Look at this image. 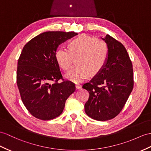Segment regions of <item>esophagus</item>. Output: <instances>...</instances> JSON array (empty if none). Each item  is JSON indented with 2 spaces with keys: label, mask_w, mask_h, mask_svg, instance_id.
Returning a JSON list of instances; mask_svg holds the SVG:
<instances>
[{
  "label": "esophagus",
  "mask_w": 151,
  "mask_h": 151,
  "mask_svg": "<svg viewBox=\"0 0 151 151\" xmlns=\"http://www.w3.org/2000/svg\"><path fill=\"white\" fill-rule=\"evenodd\" d=\"M76 88L77 90H80L81 88V86L80 84H76Z\"/></svg>",
  "instance_id": "obj_1"
}]
</instances>
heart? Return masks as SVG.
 <instances>
[{
    "instance_id": "1",
    "label": "heart",
    "mask_w": 151,
    "mask_h": 151,
    "mask_svg": "<svg viewBox=\"0 0 151 151\" xmlns=\"http://www.w3.org/2000/svg\"><path fill=\"white\" fill-rule=\"evenodd\" d=\"M67 50L63 47L57 49L55 59L64 70L70 67L72 58L76 65L65 75V78L79 83L89 76L93 77L101 72L107 60L108 49L105 42L85 35H81L68 43Z\"/></svg>"
}]
</instances>
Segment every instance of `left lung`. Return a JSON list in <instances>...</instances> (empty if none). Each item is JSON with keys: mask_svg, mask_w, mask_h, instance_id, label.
Wrapping results in <instances>:
<instances>
[{"mask_svg": "<svg viewBox=\"0 0 151 151\" xmlns=\"http://www.w3.org/2000/svg\"><path fill=\"white\" fill-rule=\"evenodd\" d=\"M107 44L108 54L101 72L83 88L90 93L84 110L90 118L106 121L122 111L133 88V70L126 48L107 35L101 38Z\"/></svg>", "mask_w": 151, "mask_h": 151, "instance_id": "left-lung-1", "label": "left lung"}]
</instances>
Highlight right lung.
<instances>
[{"label":"right lung","instance_id":"right-lung-1","mask_svg":"<svg viewBox=\"0 0 151 151\" xmlns=\"http://www.w3.org/2000/svg\"><path fill=\"white\" fill-rule=\"evenodd\" d=\"M76 35L74 32L47 31L23 48L18 61L17 83L24 106L36 118L49 120L60 115L67 99L76 90L74 84L63 79L55 59L58 46ZM60 79L63 81L58 83Z\"/></svg>","mask_w":151,"mask_h":151}]
</instances>
